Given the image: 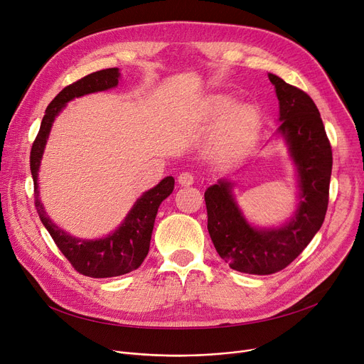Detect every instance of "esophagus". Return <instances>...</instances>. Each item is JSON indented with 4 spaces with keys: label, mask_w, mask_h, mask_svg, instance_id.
<instances>
[{
    "label": "esophagus",
    "mask_w": 364,
    "mask_h": 364,
    "mask_svg": "<svg viewBox=\"0 0 364 364\" xmlns=\"http://www.w3.org/2000/svg\"><path fill=\"white\" fill-rule=\"evenodd\" d=\"M178 183L184 187H188L195 183V178L192 174H190V172H181V174L178 176Z\"/></svg>",
    "instance_id": "esophagus-1"
}]
</instances>
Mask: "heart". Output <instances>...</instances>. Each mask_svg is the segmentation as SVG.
Segmentation results:
<instances>
[{
	"mask_svg": "<svg viewBox=\"0 0 364 364\" xmlns=\"http://www.w3.org/2000/svg\"><path fill=\"white\" fill-rule=\"evenodd\" d=\"M227 95H215L209 103V113L214 118H221L215 136L214 149L224 156L236 155L252 140L259 125L258 112L250 105H236Z\"/></svg>",
	"mask_w": 364,
	"mask_h": 364,
	"instance_id": "b5f03b06",
	"label": "heart"
}]
</instances>
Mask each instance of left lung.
<instances>
[{
	"mask_svg": "<svg viewBox=\"0 0 364 364\" xmlns=\"http://www.w3.org/2000/svg\"><path fill=\"white\" fill-rule=\"evenodd\" d=\"M269 80L279 100L276 136L288 146L296 169L295 213L277 227H257L243 215L232 181L218 180L205 192L208 232L218 255L233 270L258 276L288 267L320 230L332 174L331 143L310 95L274 73H269Z\"/></svg>",
	"mask_w": 364,
	"mask_h": 364,
	"instance_id": "1",
	"label": "left lung"
}]
</instances>
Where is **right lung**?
I'll return each mask as SVG.
<instances>
[{"label":"right lung","mask_w":364,"mask_h":364,"mask_svg":"<svg viewBox=\"0 0 364 364\" xmlns=\"http://www.w3.org/2000/svg\"><path fill=\"white\" fill-rule=\"evenodd\" d=\"M119 78V69L109 68L90 73L80 81L63 88L48 105L40 132H38L31 150V172L35 188L36 213L57 247L73 265V269L84 276L94 279L117 277L139 269L149 254L151 232L159 205L174 190V178L165 177L159 184L144 192L132 205L124 221L107 236L99 239H80L69 235L59 225H55L48 217L40 199L38 172H40L41 159L53 122L66 107V105L73 99L82 97V95L118 87Z\"/></svg>","instance_id":"1"}]
</instances>
